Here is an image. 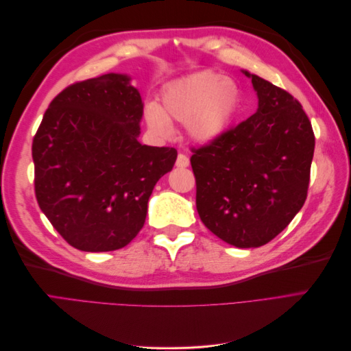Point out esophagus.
Wrapping results in <instances>:
<instances>
[{
    "label": "esophagus",
    "mask_w": 351,
    "mask_h": 351,
    "mask_svg": "<svg viewBox=\"0 0 351 351\" xmlns=\"http://www.w3.org/2000/svg\"><path fill=\"white\" fill-rule=\"evenodd\" d=\"M189 164H190L189 156H187L186 154H178L176 165H177L178 168H186V167H189Z\"/></svg>",
    "instance_id": "esophagus-1"
}]
</instances>
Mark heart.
<instances>
[{"instance_id":"1","label":"heart","mask_w":351,"mask_h":351,"mask_svg":"<svg viewBox=\"0 0 351 351\" xmlns=\"http://www.w3.org/2000/svg\"><path fill=\"white\" fill-rule=\"evenodd\" d=\"M162 107L149 104L145 119L159 134L171 133V120L187 124L196 141L210 142L226 133L243 107L239 83L224 74L206 70L173 82L162 92Z\"/></svg>"}]
</instances>
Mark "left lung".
<instances>
[{
	"mask_svg": "<svg viewBox=\"0 0 351 351\" xmlns=\"http://www.w3.org/2000/svg\"><path fill=\"white\" fill-rule=\"evenodd\" d=\"M258 111L192 147L196 209L205 227L236 247L277 237L304 205L315 151L312 124L287 90L244 71Z\"/></svg>",
	"mask_w": 351,
	"mask_h": 351,
	"instance_id": "1",
	"label": "left lung"
}]
</instances>
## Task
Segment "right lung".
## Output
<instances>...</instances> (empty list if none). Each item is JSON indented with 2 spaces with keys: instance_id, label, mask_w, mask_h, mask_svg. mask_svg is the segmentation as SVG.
<instances>
[{
  "instance_id": "add662e5",
  "label": "right lung",
  "mask_w": 351,
  "mask_h": 351,
  "mask_svg": "<svg viewBox=\"0 0 351 351\" xmlns=\"http://www.w3.org/2000/svg\"><path fill=\"white\" fill-rule=\"evenodd\" d=\"M124 74L76 82L51 101L32 143L40 210L70 246L111 252L145 224L174 147L137 142L143 102Z\"/></svg>"
}]
</instances>
